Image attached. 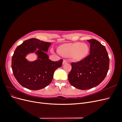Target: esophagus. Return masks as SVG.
I'll use <instances>...</instances> for the list:
<instances>
[{"mask_svg": "<svg viewBox=\"0 0 122 122\" xmlns=\"http://www.w3.org/2000/svg\"><path fill=\"white\" fill-rule=\"evenodd\" d=\"M67 61L66 60H65V59H64V61H63V62H62V64L64 65V64L67 63Z\"/></svg>", "mask_w": 122, "mask_h": 122, "instance_id": "34e87169", "label": "esophagus"}]
</instances>
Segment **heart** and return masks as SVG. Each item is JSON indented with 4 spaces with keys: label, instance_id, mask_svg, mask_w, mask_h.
Listing matches in <instances>:
<instances>
[{
    "label": "heart",
    "instance_id": "1",
    "mask_svg": "<svg viewBox=\"0 0 122 122\" xmlns=\"http://www.w3.org/2000/svg\"><path fill=\"white\" fill-rule=\"evenodd\" d=\"M59 52L64 56L72 55L73 58L76 61L81 60L86 57L88 52L86 45L80 43L66 44L59 49Z\"/></svg>",
    "mask_w": 122,
    "mask_h": 122
}]
</instances>
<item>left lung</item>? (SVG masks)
I'll return each instance as SVG.
<instances>
[{
  "label": "left lung",
  "mask_w": 122,
  "mask_h": 122,
  "mask_svg": "<svg viewBox=\"0 0 122 122\" xmlns=\"http://www.w3.org/2000/svg\"><path fill=\"white\" fill-rule=\"evenodd\" d=\"M87 41L90 43V54L79 61L71 62L72 69L68 74L70 83L82 90L98 86L105 78L109 66L105 46L95 39Z\"/></svg>",
  "instance_id": "left-lung-1"
}]
</instances>
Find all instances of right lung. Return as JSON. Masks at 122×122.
<instances>
[{
    "label": "right lung",
    "instance_id": "right-lung-1",
    "mask_svg": "<svg viewBox=\"0 0 122 122\" xmlns=\"http://www.w3.org/2000/svg\"><path fill=\"white\" fill-rule=\"evenodd\" d=\"M51 45L35 38L25 41L15 51L12 59L13 74L22 86L31 90H38L45 87L52 81L55 70L61 67L63 60L53 61L50 60L44 51H47ZM39 50L36 53L38 59L32 62L25 58L29 52Z\"/></svg>",
    "mask_w": 122,
    "mask_h": 122
}]
</instances>
